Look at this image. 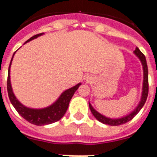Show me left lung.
Listing matches in <instances>:
<instances>
[{"mask_svg": "<svg viewBox=\"0 0 157 157\" xmlns=\"http://www.w3.org/2000/svg\"><path fill=\"white\" fill-rule=\"evenodd\" d=\"M134 53L137 56L139 59L142 63L143 66V71H144V81H143V91H142V96H141V101L139 103V105L134 111H132L131 114H129L128 116H126L125 117L120 118V119H111V118H107V117L102 116L100 113H98L96 110H94L93 107L91 106L90 103H89V107L91 111V113L93 114V116L96 117L97 120L102 122L103 124H106L109 126H120V125H123L125 123L128 122L131 120H132L135 117V116L137 114L138 112L140 111V109L142 108L144 104L146 103V101L147 99L148 96V91H149V84H148V68H147V64L146 57L142 52H140V50L136 47V49L135 50Z\"/></svg>", "mask_w": 157, "mask_h": 157, "instance_id": "1", "label": "left lung"}]
</instances>
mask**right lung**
Wrapping results in <instances>:
<instances>
[{"label": "right lung", "instance_id": "1", "mask_svg": "<svg viewBox=\"0 0 157 157\" xmlns=\"http://www.w3.org/2000/svg\"><path fill=\"white\" fill-rule=\"evenodd\" d=\"M43 33H40V34L35 35L32 37H31L29 40H27L26 42L33 40L36 37L40 36ZM13 56L11 58L10 66H9V69H8L7 92L8 96H9V99H10V102L13 105L15 109L17 110V112L25 120L27 121L28 122L36 125V126L48 125V124H52V123H54L60 120L66 113L67 108H68V105H69L70 101H71V97L75 93V90H77L79 86H81V83H79V84L73 86V87L70 88L68 90H65L63 93L61 94V96L59 97V99L53 105H50L49 107L44 108V109H31V108L25 107L23 105H21L18 101V100L16 98V96H14L13 92H12V89H11V86H10V67L12 59H13Z\"/></svg>", "mask_w": 157, "mask_h": 157}]
</instances>
